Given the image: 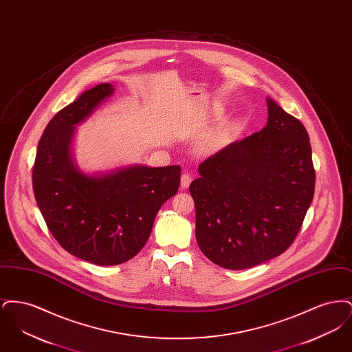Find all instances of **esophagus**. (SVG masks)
I'll return each mask as SVG.
<instances>
[{
	"label": "esophagus",
	"mask_w": 352,
	"mask_h": 352,
	"mask_svg": "<svg viewBox=\"0 0 352 352\" xmlns=\"http://www.w3.org/2000/svg\"><path fill=\"white\" fill-rule=\"evenodd\" d=\"M191 181H192V177L190 174H187V173H184L182 177H181V187L182 188H187L190 184H191Z\"/></svg>",
	"instance_id": "1"
}]
</instances>
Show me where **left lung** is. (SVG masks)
<instances>
[{
  "label": "left lung",
  "mask_w": 352,
  "mask_h": 352,
  "mask_svg": "<svg viewBox=\"0 0 352 352\" xmlns=\"http://www.w3.org/2000/svg\"><path fill=\"white\" fill-rule=\"evenodd\" d=\"M267 104V126L203 161L188 188L198 245L221 268H252L284 253L314 197L309 134L278 104Z\"/></svg>",
  "instance_id": "left-lung-1"
}]
</instances>
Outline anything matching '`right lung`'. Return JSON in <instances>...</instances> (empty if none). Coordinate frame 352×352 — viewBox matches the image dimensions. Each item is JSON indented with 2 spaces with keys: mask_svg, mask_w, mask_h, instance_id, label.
I'll return each mask as SVG.
<instances>
[{
  "mask_svg": "<svg viewBox=\"0 0 352 352\" xmlns=\"http://www.w3.org/2000/svg\"><path fill=\"white\" fill-rule=\"evenodd\" d=\"M113 91L112 84H99L51 118L33 168L35 201L52 236L68 253L102 267L122 264L142 250L157 212L181 184L178 165H131L92 175L76 166L75 125Z\"/></svg>",
  "mask_w": 352,
  "mask_h": 352,
  "instance_id": "obj_1",
  "label": "right lung"
}]
</instances>
